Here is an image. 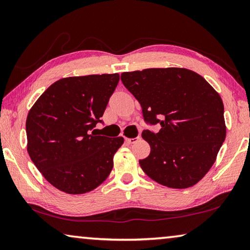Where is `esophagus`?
Segmentation results:
<instances>
[{
	"label": "esophagus",
	"mask_w": 250,
	"mask_h": 250,
	"mask_svg": "<svg viewBox=\"0 0 250 250\" xmlns=\"http://www.w3.org/2000/svg\"><path fill=\"white\" fill-rule=\"evenodd\" d=\"M139 140H140V137H135V138H125V141L130 143V145H133V143L138 142Z\"/></svg>",
	"instance_id": "obj_1"
}]
</instances>
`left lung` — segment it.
I'll use <instances>...</instances> for the list:
<instances>
[{
  "label": "left lung",
  "instance_id": "obj_1",
  "mask_svg": "<svg viewBox=\"0 0 250 250\" xmlns=\"http://www.w3.org/2000/svg\"><path fill=\"white\" fill-rule=\"evenodd\" d=\"M125 87L141 104L146 124L160 125L158 133L143 130L151 152L140 160L147 176L172 188L202 180L225 141L224 104L201 75L185 68H149L121 74Z\"/></svg>",
  "mask_w": 250,
  "mask_h": 250
}]
</instances>
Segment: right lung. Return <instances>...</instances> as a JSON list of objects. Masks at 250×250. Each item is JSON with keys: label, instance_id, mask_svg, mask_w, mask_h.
Segmentation results:
<instances>
[{"label": "right lung", "instance_id": "obj_1", "mask_svg": "<svg viewBox=\"0 0 250 250\" xmlns=\"http://www.w3.org/2000/svg\"><path fill=\"white\" fill-rule=\"evenodd\" d=\"M119 74L62 78L44 91L26 119L27 151L50 184L83 194L109 176L124 138L97 135Z\"/></svg>", "mask_w": 250, "mask_h": 250}]
</instances>
